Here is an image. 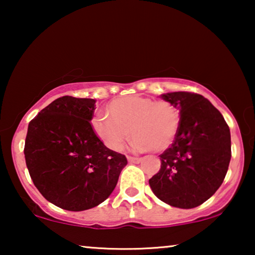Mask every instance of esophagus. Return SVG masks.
I'll list each match as a JSON object with an SVG mask.
<instances>
[{
  "label": "esophagus",
  "instance_id": "obj_1",
  "mask_svg": "<svg viewBox=\"0 0 255 255\" xmlns=\"http://www.w3.org/2000/svg\"><path fill=\"white\" fill-rule=\"evenodd\" d=\"M140 158H134V156H128V161L130 163H138L140 162Z\"/></svg>",
  "mask_w": 255,
  "mask_h": 255
}]
</instances>
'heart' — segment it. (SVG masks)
<instances>
[{
  "label": "heart",
  "instance_id": "heart-1",
  "mask_svg": "<svg viewBox=\"0 0 255 255\" xmlns=\"http://www.w3.org/2000/svg\"><path fill=\"white\" fill-rule=\"evenodd\" d=\"M107 115L92 121L96 137L111 151L120 152L131 135L138 151L165 152L175 141L181 115L173 103L142 95H122L106 107Z\"/></svg>",
  "mask_w": 255,
  "mask_h": 255
}]
</instances>
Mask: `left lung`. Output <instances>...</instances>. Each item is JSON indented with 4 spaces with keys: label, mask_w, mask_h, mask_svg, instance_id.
Instances as JSON below:
<instances>
[{
    "label": "left lung",
    "mask_w": 255,
    "mask_h": 255,
    "mask_svg": "<svg viewBox=\"0 0 255 255\" xmlns=\"http://www.w3.org/2000/svg\"><path fill=\"white\" fill-rule=\"evenodd\" d=\"M180 111L181 124L173 145L160 156L161 168L149 187L165 203L196 208L224 181L231 160V134L222 114L202 95L187 92L162 94Z\"/></svg>",
    "instance_id": "obj_1"
}]
</instances>
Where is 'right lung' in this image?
<instances>
[{
	"mask_svg": "<svg viewBox=\"0 0 255 255\" xmlns=\"http://www.w3.org/2000/svg\"><path fill=\"white\" fill-rule=\"evenodd\" d=\"M95 103L59 97L27 128L24 155L31 179L48 202L68 211L88 210L106 201L128 163L94 133Z\"/></svg>",
	"mask_w": 255,
	"mask_h": 255,
	"instance_id": "right-lung-1",
	"label": "right lung"
}]
</instances>
